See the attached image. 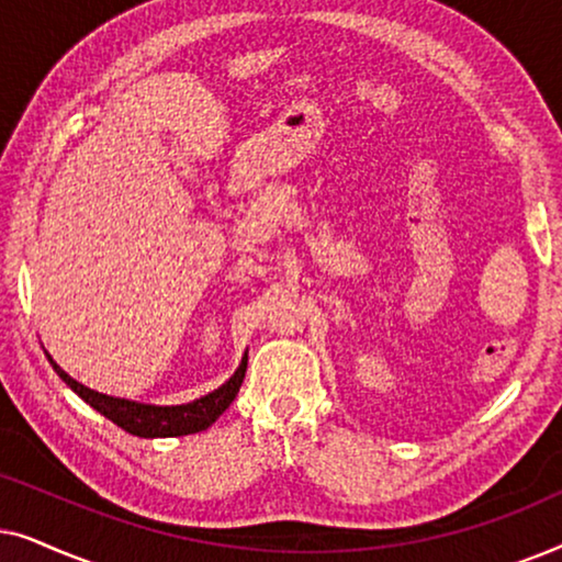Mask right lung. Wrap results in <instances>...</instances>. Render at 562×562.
Wrapping results in <instances>:
<instances>
[{
    "label": "right lung",
    "instance_id": "obj_1",
    "mask_svg": "<svg viewBox=\"0 0 562 562\" xmlns=\"http://www.w3.org/2000/svg\"><path fill=\"white\" fill-rule=\"evenodd\" d=\"M50 360V366L56 368V373L79 394L89 406H94L99 414H104L106 419L125 429L130 435L137 437H181V435H194L202 432L235 402L237 391L243 386L245 368H248V352H245L237 371L229 375V381L222 383L220 389H214L212 394L202 398H194L189 404H176V406H156V404H137L130 398H117L99 394L94 389H87L83 383L71 379L56 360Z\"/></svg>",
    "mask_w": 562,
    "mask_h": 562
}]
</instances>
